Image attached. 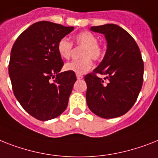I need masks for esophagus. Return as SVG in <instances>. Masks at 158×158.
I'll return each instance as SVG.
<instances>
[{
    "label": "esophagus",
    "mask_w": 158,
    "mask_h": 158,
    "mask_svg": "<svg viewBox=\"0 0 158 158\" xmlns=\"http://www.w3.org/2000/svg\"><path fill=\"white\" fill-rule=\"evenodd\" d=\"M77 80H81L83 78V75H80V74H77Z\"/></svg>",
    "instance_id": "1"
}]
</instances>
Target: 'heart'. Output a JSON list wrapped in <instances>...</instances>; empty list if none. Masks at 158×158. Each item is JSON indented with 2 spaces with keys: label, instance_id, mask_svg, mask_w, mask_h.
I'll use <instances>...</instances> for the list:
<instances>
[{
  "label": "heart",
  "instance_id": "heart-1",
  "mask_svg": "<svg viewBox=\"0 0 158 158\" xmlns=\"http://www.w3.org/2000/svg\"><path fill=\"white\" fill-rule=\"evenodd\" d=\"M75 42L78 47H83L81 53L82 59L70 61L64 65L66 71L76 74H85L93 66L92 58L98 60L102 57L103 49L98 44V38L89 31H82L75 36ZM73 43L67 38H62L57 44V52L61 58L69 59L71 56Z\"/></svg>",
  "mask_w": 158,
  "mask_h": 158
}]
</instances>
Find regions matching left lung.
I'll return each mask as SVG.
<instances>
[{"label": "left lung", "instance_id": "obj_1", "mask_svg": "<svg viewBox=\"0 0 158 158\" xmlns=\"http://www.w3.org/2000/svg\"><path fill=\"white\" fill-rule=\"evenodd\" d=\"M90 30L105 35L107 49L100 64L85 77L87 105L102 118L119 117L132 107L141 89L144 62L140 48L130 34L117 25L91 27ZM98 73L106 75L108 82Z\"/></svg>", "mask_w": 158, "mask_h": 158}]
</instances>
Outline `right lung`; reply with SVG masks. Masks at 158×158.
<instances>
[{
	"label": "right lung",
	"mask_w": 158,
	"mask_h": 158,
	"mask_svg": "<svg viewBox=\"0 0 158 158\" xmlns=\"http://www.w3.org/2000/svg\"><path fill=\"white\" fill-rule=\"evenodd\" d=\"M73 29L38 22L13 45L9 64L13 91L23 109L39 120L56 118L67 108L77 77L73 72L60 73L64 62L57 44Z\"/></svg>",
	"instance_id": "obj_1"
}]
</instances>
